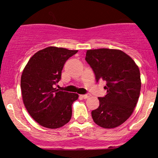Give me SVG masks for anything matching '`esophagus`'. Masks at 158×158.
<instances>
[{"label":"esophagus","instance_id":"34e87169","mask_svg":"<svg viewBox=\"0 0 158 158\" xmlns=\"http://www.w3.org/2000/svg\"><path fill=\"white\" fill-rule=\"evenodd\" d=\"M90 96V94H83V95H81V97L83 98V99H87Z\"/></svg>","mask_w":158,"mask_h":158}]
</instances>
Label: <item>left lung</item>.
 Segmentation results:
<instances>
[{
	"label": "left lung",
	"instance_id": "1",
	"mask_svg": "<svg viewBox=\"0 0 158 158\" xmlns=\"http://www.w3.org/2000/svg\"><path fill=\"white\" fill-rule=\"evenodd\" d=\"M85 60L93 69L96 81H106V95L98 97L99 106L91 112L94 123L105 128L120 126L129 118L138 101V66L129 56L115 49L88 50Z\"/></svg>",
	"mask_w": 158,
	"mask_h": 158
}]
</instances>
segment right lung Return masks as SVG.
<instances>
[{
  "label": "right lung",
  "instance_id": "add662e5",
  "mask_svg": "<svg viewBox=\"0 0 158 158\" xmlns=\"http://www.w3.org/2000/svg\"><path fill=\"white\" fill-rule=\"evenodd\" d=\"M78 50L49 47L35 52L23 70L21 88L25 108L41 126L58 128L71 119L77 94L60 91L54 85L61 79L64 63Z\"/></svg>",
  "mask_w": 158,
  "mask_h": 158
}]
</instances>
